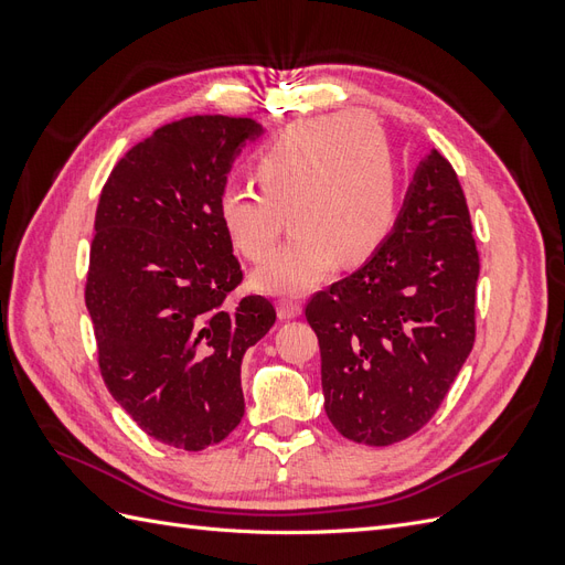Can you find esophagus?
Returning a JSON list of instances; mask_svg holds the SVG:
<instances>
[{
    "mask_svg": "<svg viewBox=\"0 0 565 565\" xmlns=\"http://www.w3.org/2000/svg\"><path fill=\"white\" fill-rule=\"evenodd\" d=\"M301 313V303L292 301V299H280L278 301V318L280 320H292Z\"/></svg>",
    "mask_w": 565,
    "mask_h": 565,
    "instance_id": "esophagus-1",
    "label": "esophagus"
}]
</instances>
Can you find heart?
Instances as JSON below:
<instances>
[{"label": "heart", "mask_w": 565, "mask_h": 565, "mask_svg": "<svg viewBox=\"0 0 565 565\" xmlns=\"http://www.w3.org/2000/svg\"><path fill=\"white\" fill-rule=\"evenodd\" d=\"M256 181L218 195V218L247 262L276 245L289 212L292 241L254 270L256 289L303 295L377 249L393 226L398 177L384 131L365 117L337 115L289 127L256 158Z\"/></svg>", "instance_id": "1"}]
</instances>
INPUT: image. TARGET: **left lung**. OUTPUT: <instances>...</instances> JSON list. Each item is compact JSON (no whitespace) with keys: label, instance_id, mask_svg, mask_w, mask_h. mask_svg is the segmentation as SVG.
<instances>
[{"label":"left lung","instance_id":"left-lung-1","mask_svg":"<svg viewBox=\"0 0 565 565\" xmlns=\"http://www.w3.org/2000/svg\"><path fill=\"white\" fill-rule=\"evenodd\" d=\"M478 270L465 191L431 150L386 241L306 303L324 413L341 436L393 446L436 415L473 349Z\"/></svg>","mask_w":565,"mask_h":565}]
</instances>
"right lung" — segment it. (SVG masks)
Segmentation results:
<instances>
[{
	"label": "right lung",
	"instance_id": "obj_1",
	"mask_svg": "<svg viewBox=\"0 0 565 565\" xmlns=\"http://www.w3.org/2000/svg\"><path fill=\"white\" fill-rule=\"evenodd\" d=\"M249 117L195 115L152 131L98 198L84 301L113 398L164 446L198 452L245 415L243 355L276 322L273 303L226 297L243 282L218 195Z\"/></svg>",
	"mask_w": 565,
	"mask_h": 565
}]
</instances>
